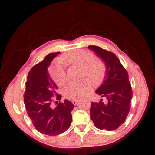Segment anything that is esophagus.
I'll return each mask as SVG.
<instances>
[{
    "label": "esophagus",
    "instance_id": "34e87169",
    "mask_svg": "<svg viewBox=\"0 0 155 155\" xmlns=\"http://www.w3.org/2000/svg\"><path fill=\"white\" fill-rule=\"evenodd\" d=\"M72 103L74 104V105H76V104H78L79 103V101H78V100H73L72 101Z\"/></svg>",
    "mask_w": 155,
    "mask_h": 155
}]
</instances>
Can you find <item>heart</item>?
<instances>
[{
	"instance_id": "heart-1",
	"label": "heart",
	"mask_w": 155,
	"mask_h": 155,
	"mask_svg": "<svg viewBox=\"0 0 155 155\" xmlns=\"http://www.w3.org/2000/svg\"><path fill=\"white\" fill-rule=\"evenodd\" d=\"M62 62L69 65L81 68V75L89 78L94 84L99 83L104 77L105 68L103 63L94 59L91 52L78 49L67 52ZM52 80L58 86H62L67 80L66 73L61 65H55L51 69ZM92 90V84L88 80L71 81L64 89V95L71 100H78L86 96Z\"/></svg>"
}]
</instances>
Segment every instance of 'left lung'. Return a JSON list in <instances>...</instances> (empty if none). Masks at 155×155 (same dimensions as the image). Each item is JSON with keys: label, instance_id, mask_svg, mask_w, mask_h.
<instances>
[{"label": "left lung", "instance_id": "left-lung-1", "mask_svg": "<svg viewBox=\"0 0 155 155\" xmlns=\"http://www.w3.org/2000/svg\"><path fill=\"white\" fill-rule=\"evenodd\" d=\"M88 48L101 58L107 68L103 84L96 90V94L107 98V102L103 103V99L98 103L92 102L90 119L98 129L115 130L124 123L130 110L132 90L129 76L112 52L96 46Z\"/></svg>", "mask_w": 155, "mask_h": 155}]
</instances>
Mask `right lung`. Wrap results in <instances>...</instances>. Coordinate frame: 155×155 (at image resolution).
I'll return each mask as SVG.
<instances>
[{"label": "right lung", "instance_id": "add662e5", "mask_svg": "<svg viewBox=\"0 0 155 155\" xmlns=\"http://www.w3.org/2000/svg\"><path fill=\"white\" fill-rule=\"evenodd\" d=\"M60 52L48 54L29 72L23 100L29 117L39 132L48 136H57L68 130L72 121L71 111L75 107L65 100L54 107L53 96L60 101L57 94V86L48 73V67Z\"/></svg>", "mask_w": 155, "mask_h": 155}]
</instances>
